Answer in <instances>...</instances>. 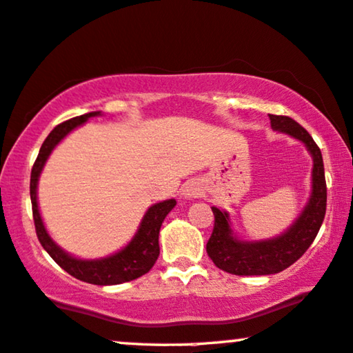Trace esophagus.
Returning <instances> with one entry per match:
<instances>
[{
    "instance_id": "obj_1",
    "label": "esophagus",
    "mask_w": 353,
    "mask_h": 353,
    "mask_svg": "<svg viewBox=\"0 0 353 353\" xmlns=\"http://www.w3.org/2000/svg\"><path fill=\"white\" fill-rule=\"evenodd\" d=\"M201 194H203V185H201L199 181L187 182L184 189H182V195L187 196V199H196V196H200Z\"/></svg>"
}]
</instances>
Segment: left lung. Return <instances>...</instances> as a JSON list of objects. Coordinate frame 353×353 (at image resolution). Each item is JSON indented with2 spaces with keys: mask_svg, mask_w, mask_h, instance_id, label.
Instances as JSON below:
<instances>
[{
  "mask_svg": "<svg viewBox=\"0 0 353 353\" xmlns=\"http://www.w3.org/2000/svg\"><path fill=\"white\" fill-rule=\"evenodd\" d=\"M270 121L272 129L300 140L312 154V195L288 231L266 241H239L232 234L228 211L213 206L214 228L206 243V253L219 270L231 274L265 276L284 271L308 250L326 214V179L321 150L292 117L270 114Z\"/></svg>",
  "mask_w": 353,
  "mask_h": 353,
  "instance_id": "8db88e82",
  "label": "left lung"
}]
</instances>
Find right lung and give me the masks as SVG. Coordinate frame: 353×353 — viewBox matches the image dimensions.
<instances>
[{"label":"right lung","mask_w":353,"mask_h":353,"mask_svg":"<svg viewBox=\"0 0 353 353\" xmlns=\"http://www.w3.org/2000/svg\"><path fill=\"white\" fill-rule=\"evenodd\" d=\"M100 111L87 112V114L72 117V119L61 122L59 125L51 130L48 137L45 139L41 145L39 157H37L34 168L30 174V200H32V213H34V223L37 237L41 243V247L48 252V255L63 268L65 272L74 276L75 279H81L83 283L97 284V285H114L129 283L143 276L145 272L152 270L154 261L159 255V243L158 236L159 229L164 218L169 211L176 206V200L169 199L159 203H154L145 213L142 223H140L137 232L132 237L128 245L122 250L112 253L106 258H98V260H81L69 253H65L63 248L56 245L50 234L46 232L43 221H41L39 211V201H37V185H39V177L46 159L53 152L56 145L63 140L69 132H72L75 128L82 125L93 116H100Z\"/></svg>","instance_id":"1"}]
</instances>
